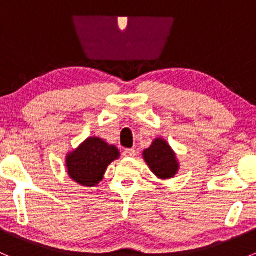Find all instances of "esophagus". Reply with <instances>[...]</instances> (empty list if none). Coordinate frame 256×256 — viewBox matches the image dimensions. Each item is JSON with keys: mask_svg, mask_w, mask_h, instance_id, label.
Returning <instances> with one entry per match:
<instances>
[{"mask_svg": "<svg viewBox=\"0 0 256 256\" xmlns=\"http://www.w3.org/2000/svg\"><path fill=\"white\" fill-rule=\"evenodd\" d=\"M136 154V151L134 148H126L124 151V156L125 157H134Z\"/></svg>", "mask_w": 256, "mask_h": 256, "instance_id": "34e87169", "label": "esophagus"}]
</instances>
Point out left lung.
I'll return each mask as SVG.
<instances>
[{
	"label": "left lung",
	"instance_id": "8db88e82",
	"mask_svg": "<svg viewBox=\"0 0 256 256\" xmlns=\"http://www.w3.org/2000/svg\"><path fill=\"white\" fill-rule=\"evenodd\" d=\"M144 158L150 170L161 180L174 177L180 168L176 154L164 138L154 140L151 146L144 151Z\"/></svg>",
	"mask_w": 256,
	"mask_h": 256
}]
</instances>
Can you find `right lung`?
Listing matches in <instances>:
<instances>
[{"label": "right lung", "instance_id": "right-lung-1", "mask_svg": "<svg viewBox=\"0 0 256 256\" xmlns=\"http://www.w3.org/2000/svg\"><path fill=\"white\" fill-rule=\"evenodd\" d=\"M120 157L114 144L100 138H89L76 150L66 154L68 174L84 187H94L104 177L108 166Z\"/></svg>", "mask_w": 256, "mask_h": 256}]
</instances>
